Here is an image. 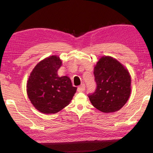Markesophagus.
Here are the masks:
<instances>
[{"label":"esophagus","mask_w":153,"mask_h":153,"mask_svg":"<svg viewBox=\"0 0 153 153\" xmlns=\"http://www.w3.org/2000/svg\"><path fill=\"white\" fill-rule=\"evenodd\" d=\"M85 89H86V86H85V84H82L81 86L77 88V92H82L83 91H84Z\"/></svg>","instance_id":"34e87169"}]
</instances>
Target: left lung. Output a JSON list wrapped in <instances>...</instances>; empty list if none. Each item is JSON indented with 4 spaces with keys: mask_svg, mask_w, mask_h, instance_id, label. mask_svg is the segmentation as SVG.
Returning <instances> with one entry per match:
<instances>
[{
    "mask_svg": "<svg viewBox=\"0 0 153 153\" xmlns=\"http://www.w3.org/2000/svg\"><path fill=\"white\" fill-rule=\"evenodd\" d=\"M97 88L89 94L90 102L103 113L119 111L131 93V77L128 69L111 56H102L94 69Z\"/></svg>",
    "mask_w": 153,
    "mask_h": 153,
    "instance_id": "left-lung-1",
    "label": "left lung"
}]
</instances>
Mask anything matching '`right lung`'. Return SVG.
I'll return each mask as SVG.
<instances>
[{
  "label": "right lung",
  "instance_id": "right-lung-1",
  "mask_svg": "<svg viewBox=\"0 0 153 153\" xmlns=\"http://www.w3.org/2000/svg\"><path fill=\"white\" fill-rule=\"evenodd\" d=\"M62 65L55 55L43 59L33 68L27 83V93L36 109L45 114L58 113L69 104L76 92L67 76L59 77Z\"/></svg>",
  "mask_w": 153,
  "mask_h": 153
}]
</instances>
